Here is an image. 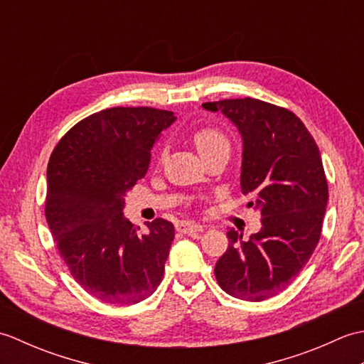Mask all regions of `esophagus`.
I'll return each mask as SVG.
<instances>
[{
	"label": "esophagus",
	"mask_w": 364,
	"mask_h": 364,
	"mask_svg": "<svg viewBox=\"0 0 364 364\" xmlns=\"http://www.w3.org/2000/svg\"><path fill=\"white\" fill-rule=\"evenodd\" d=\"M176 231H180L183 235H192V233H200V231H203V227L198 225L196 222H191V220H180L176 222L175 225Z\"/></svg>",
	"instance_id": "1"
}]
</instances>
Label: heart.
<instances>
[{"label": "heart", "instance_id": "heart-1", "mask_svg": "<svg viewBox=\"0 0 364 364\" xmlns=\"http://www.w3.org/2000/svg\"><path fill=\"white\" fill-rule=\"evenodd\" d=\"M194 144L198 153L202 154V158L215 151H230V142L227 136L222 131L211 127L197 129L194 133Z\"/></svg>", "mask_w": 364, "mask_h": 364}]
</instances>
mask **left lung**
<instances>
[{
	"instance_id": "left-lung-1",
	"label": "left lung",
	"mask_w": 364,
	"mask_h": 364,
	"mask_svg": "<svg viewBox=\"0 0 364 364\" xmlns=\"http://www.w3.org/2000/svg\"><path fill=\"white\" fill-rule=\"evenodd\" d=\"M242 139L241 191L261 214V230L242 241L230 230L215 278L230 296L261 301L294 282L319 242L328 202L322 158L297 115L255 98L205 103Z\"/></svg>"
}]
</instances>
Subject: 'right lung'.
I'll return each mask as SVG.
<instances>
[{
	"label": "right lung",
	"mask_w": 364,
	"mask_h": 364,
	"mask_svg": "<svg viewBox=\"0 0 364 364\" xmlns=\"http://www.w3.org/2000/svg\"><path fill=\"white\" fill-rule=\"evenodd\" d=\"M175 120L172 111L111 107L76 123L51 153L46 222L75 280L106 304H139L162 282L172 222L156 219L141 233L123 208Z\"/></svg>",
	"instance_id": "add662e5"
}]
</instances>
